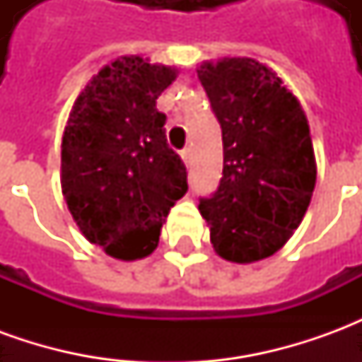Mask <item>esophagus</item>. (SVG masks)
Returning <instances> with one entry per match:
<instances>
[{
  "mask_svg": "<svg viewBox=\"0 0 362 362\" xmlns=\"http://www.w3.org/2000/svg\"><path fill=\"white\" fill-rule=\"evenodd\" d=\"M182 158H184V163H186V165H192V147L182 149Z\"/></svg>",
  "mask_w": 362,
  "mask_h": 362,
  "instance_id": "esophagus-1",
  "label": "esophagus"
}]
</instances>
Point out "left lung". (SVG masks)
I'll list each match as a JSON object with an SVG mask.
<instances>
[{
  "label": "left lung",
  "mask_w": 362,
  "mask_h": 362,
  "mask_svg": "<svg viewBox=\"0 0 362 362\" xmlns=\"http://www.w3.org/2000/svg\"><path fill=\"white\" fill-rule=\"evenodd\" d=\"M223 134V178L199 213L221 258L250 264L287 243L310 205L316 163L300 104L250 58L197 69Z\"/></svg>",
  "instance_id": "left-lung-1"
}]
</instances>
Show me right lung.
<instances>
[{
	"instance_id": "add662e5",
	"label": "right lung",
	"mask_w": 362,
	"mask_h": 362,
	"mask_svg": "<svg viewBox=\"0 0 362 362\" xmlns=\"http://www.w3.org/2000/svg\"><path fill=\"white\" fill-rule=\"evenodd\" d=\"M176 71L139 56L103 67L85 87L62 143V192L87 240L118 259L157 248L186 189V166L166 143L157 98Z\"/></svg>"
}]
</instances>
